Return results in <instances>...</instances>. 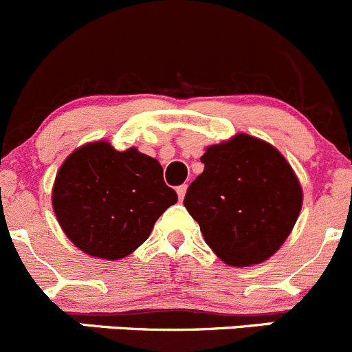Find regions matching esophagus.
<instances>
[{"label":"esophagus","mask_w":352,"mask_h":352,"mask_svg":"<svg viewBox=\"0 0 352 352\" xmlns=\"http://www.w3.org/2000/svg\"><path fill=\"white\" fill-rule=\"evenodd\" d=\"M186 192H187V186H186V184H184V186H179V187H177V194H179V199H180V201H182L184 196H186Z\"/></svg>","instance_id":"1"}]
</instances>
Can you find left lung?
<instances>
[{
	"label": "left lung",
	"mask_w": 352,
	"mask_h": 352,
	"mask_svg": "<svg viewBox=\"0 0 352 352\" xmlns=\"http://www.w3.org/2000/svg\"><path fill=\"white\" fill-rule=\"evenodd\" d=\"M204 172L184 206L206 243L230 265L261 264L279 250L300 214L303 194L285 156L265 141L239 134L202 155Z\"/></svg>",
	"instance_id": "1"
}]
</instances>
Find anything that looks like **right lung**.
<instances>
[{"mask_svg":"<svg viewBox=\"0 0 352 352\" xmlns=\"http://www.w3.org/2000/svg\"><path fill=\"white\" fill-rule=\"evenodd\" d=\"M177 202L155 158L105 141L71 153L56 175L52 206L67 239L88 255L119 261L150 236Z\"/></svg>","mask_w":352,"mask_h":352,"instance_id":"right-lung-1","label":"right lung"}]
</instances>
